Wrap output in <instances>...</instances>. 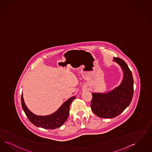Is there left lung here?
<instances>
[{
	"mask_svg": "<svg viewBox=\"0 0 152 152\" xmlns=\"http://www.w3.org/2000/svg\"><path fill=\"white\" fill-rule=\"evenodd\" d=\"M114 60L123 69L124 77L120 85L106 94L93 93L91 109L98 117L112 118L124 112L130 105L134 95V79L125 62L120 58Z\"/></svg>",
	"mask_w": 152,
	"mask_h": 152,
	"instance_id": "obj_1",
	"label": "left lung"
}]
</instances>
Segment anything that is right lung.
<instances>
[{
  "label": "right lung",
  "instance_id": "right-lung-1",
  "mask_svg": "<svg viewBox=\"0 0 152 152\" xmlns=\"http://www.w3.org/2000/svg\"><path fill=\"white\" fill-rule=\"evenodd\" d=\"M75 98V96L70 98L63 103L57 112L46 116L35 115L30 112L25 105L22 94L21 95V104L28 119L32 124L46 129H56L61 127L67 120L69 113L70 104Z\"/></svg>",
  "mask_w": 152,
  "mask_h": 152
}]
</instances>
